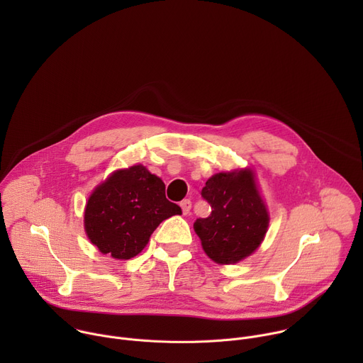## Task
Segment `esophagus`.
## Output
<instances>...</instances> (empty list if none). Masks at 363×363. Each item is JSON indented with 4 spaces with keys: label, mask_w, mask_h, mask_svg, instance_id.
Instances as JSON below:
<instances>
[{
    "label": "esophagus",
    "mask_w": 363,
    "mask_h": 363,
    "mask_svg": "<svg viewBox=\"0 0 363 363\" xmlns=\"http://www.w3.org/2000/svg\"><path fill=\"white\" fill-rule=\"evenodd\" d=\"M181 208H182V214L184 216H186V214H189V211H191V201L189 199H184V201H181Z\"/></svg>",
    "instance_id": "esophagus-1"
}]
</instances>
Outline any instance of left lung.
Returning a JSON list of instances; mask_svg holds the SVG:
<instances>
[{
	"label": "left lung",
	"instance_id": "left-lung-1",
	"mask_svg": "<svg viewBox=\"0 0 363 363\" xmlns=\"http://www.w3.org/2000/svg\"><path fill=\"white\" fill-rule=\"evenodd\" d=\"M201 195L211 205L210 217L194 223L205 254L218 264H234L252 254L262 244L270 221L254 172L240 169L216 174L205 182Z\"/></svg>",
	"mask_w": 363,
	"mask_h": 363
}]
</instances>
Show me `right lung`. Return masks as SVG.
<instances>
[{
  "mask_svg": "<svg viewBox=\"0 0 363 363\" xmlns=\"http://www.w3.org/2000/svg\"><path fill=\"white\" fill-rule=\"evenodd\" d=\"M179 206L165 196V184L143 165L113 172L89 196L84 230L101 254L129 260L147 244L157 227Z\"/></svg>",
  "mask_w": 363,
  "mask_h": 363,
  "instance_id": "obj_1",
  "label": "right lung"
}]
</instances>
